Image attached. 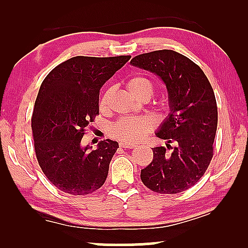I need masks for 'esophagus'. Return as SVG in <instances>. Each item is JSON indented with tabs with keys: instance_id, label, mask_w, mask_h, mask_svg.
Here are the masks:
<instances>
[{
	"instance_id": "obj_1",
	"label": "esophagus",
	"mask_w": 248,
	"mask_h": 248,
	"mask_svg": "<svg viewBox=\"0 0 248 248\" xmlns=\"http://www.w3.org/2000/svg\"><path fill=\"white\" fill-rule=\"evenodd\" d=\"M119 146L121 148H135L136 147L135 144H130V142H127V141H120Z\"/></svg>"
}]
</instances>
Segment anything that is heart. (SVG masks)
<instances>
[{"label": "heart", "mask_w": 248, "mask_h": 248, "mask_svg": "<svg viewBox=\"0 0 248 248\" xmlns=\"http://www.w3.org/2000/svg\"><path fill=\"white\" fill-rule=\"evenodd\" d=\"M125 88L132 96L141 101L148 100L154 92V84L151 79L141 75L134 76V78L128 79L125 83ZM111 94H112V90L108 89L101 95L99 100V108L101 111L108 110ZM159 111L162 113H166L169 111L167 104H160ZM153 127H154V124L149 118L124 117L111 125L110 136L123 141L136 142L144 139L153 130Z\"/></svg>", "instance_id": "b5f03b06"}]
</instances>
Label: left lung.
<instances>
[{
    "mask_svg": "<svg viewBox=\"0 0 248 248\" xmlns=\"http://www.w3.org/2000/svg\"><path fill=\"white\" fill-rule=\"evenodd\" d=\"M130 64L163 79L170 110L156 136L166 139V147L172 152L163 146L153 148L154 158L141 170L140 179L154 192L180 193L203 176L214 156L218 124L214 90L195 62L174 50L138 55ZM172 142L174 148L169 145Z\"/></svg>",
    "mask_w": 248,
    "mask_h": 248,
    "instance_id": "1",
    "label": "left lung"
}]
</instances>
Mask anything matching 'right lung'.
<instances>
[{"label": "right lung", "mask_w": 248, "mask_h": 248, "mask_svg": "<svg viewBox=\"0 0 248 248\" xmlns=\"http://www.w3.org/2000/svg\"><path fill=\"white\" fill-rule=\"evenodd\" d=\"M130 57L76 56L41 83L31 118L34 152L45 175L62 192L90 194L106 182L119 145L107 139L89 151L81 140L99 114L100 89Z\"/></svg>", "instance_id": "add662e5"}]
</instances>
